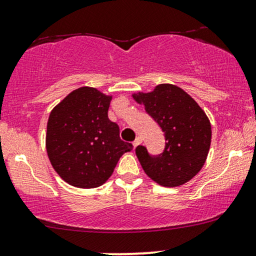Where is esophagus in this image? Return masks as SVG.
Wrapping results in <instances>:
<instances>
[{
	"label": "esophagus",
	"instance_id": "esophagus-1",
	"mask_svg": "<svg viewBox=\"0 0 256 256\" xmlns=\"http://www.w3.org/2000/svg\"><path fill=\"white\" fill-rule=\"evenodd\" d=\"M140 143H142V138H140V137H137V138H136V140H134V143H132V144H134V146L136 148V146H140Z\"/></svg>",
	"mask_w": 256,
	"mask_h": 256
}]
</instances>
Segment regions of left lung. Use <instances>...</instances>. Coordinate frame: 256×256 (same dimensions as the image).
Instances as JSON below:
<instances>
[{"label": "left lung", "instance_id": "obj_1", "mask_svg": "<svg viewBox=\"0 0 256 256\" xmlns=\"http://www.w3.org/2000/svg\"><path fill=\"white\" fill-rule=\"evenodd\" d=\"M164 132L162 154L152 156L138 146L136 155L152 180L164 187L188 182L199 173L211 144V124L196 100L184 89L169 83L156 86L150 93L132 94Z\"/></svg>", "mask_w": 256, "mask_h": 256}]
</instances>
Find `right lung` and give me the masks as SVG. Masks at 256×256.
<instances>
[{
    "label": "right lung",
    "instance_id": "right-lung-1",
    "mask_svg": "<svg viewBox=\"0 0 256 256\" xmlns=\"http://www.w3.org/2000/svg\"><path fill=\"white\" fill-rule=\"evenodd\" d=\"M110 100L96 88L81 87L51 110L46 152L57 174L74 187L104 184L134 148L120 140L119 126L108 119Z\"/></svg>",
    "mask_w": 256,
    "mask_h": 256
}]
</instances>
